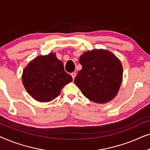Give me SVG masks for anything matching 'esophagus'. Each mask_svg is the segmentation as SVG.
I'll list each match as a JSON object with an SVG mask.
<instances>
[{
	"label": "esophagus",
	"instance_id": "obj_1",
	"mask_svg": "<svg viewBox=\"0 0 150 150\" xmlns=\"http://www.w3.org/2000/svg\"><path fill=\"white\" fill-rule=\"evenodd\" d=\"M76 75V72H72V73L71 74V77L73 78V79H75Z\"/></svg>",
	"mask_w": 150,
	"mask_h": 150
}]
</instances>
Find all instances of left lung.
Listing matches in <instances>:
<instances>
[{
  "label": "left lung",
  "mask_w": 150,
  "mask_h": 150,
  "mask_svg": "<svg viewBox=\"0 0 150 150\" xmlns=\"http://www.w3.org/2000/svg\"><path fill=\"white\" fill-rule=\"evenodd\" d=\"M79 63L82 69L74 79L75 85L86 98L104 104L115 97L123 78L120 59L110 51L95 49L83 53Z\"/></svg>",
  "instance_id": "8db88e82"
}]
</instances>
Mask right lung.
Masks as SVG:
<instances>
[{"label": "right lung", "instance_id": "right-lung-1", "mask_svg": "<svg viewBox=\"0 0 150 150\" xmlns=\"http://www.w3.org/2000/svg\"><path fill=\"white\" fill-rule=\"evenodd\" d=\"M22 83L33 98L48 102L56 98L72 78L64 70L63 63L55 53L35 58L24 69Z\"/></svg>", "mask_w": 150, "mask_h": 150}]
</instances>
